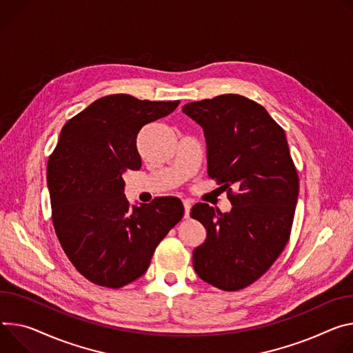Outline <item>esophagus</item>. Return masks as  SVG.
Masks as SVG:
<instances>
[{
    "instance_id": "1",
    "label": "esophagus",
    "mask_w": 353,
    "mask_h": 353,
    "mask_svg": "<svg viewBox=\"0 0 353 353\" xmlns=\"http://www.w3.org/2000/svg\"><path fill=\"white\" fill-rule=\"evenodd\" d=\"M183 205H184V216L188 218V216H190V210H191V203H190L188 200H185V201L183 203Z\"/></svg>"
}]
</instances>
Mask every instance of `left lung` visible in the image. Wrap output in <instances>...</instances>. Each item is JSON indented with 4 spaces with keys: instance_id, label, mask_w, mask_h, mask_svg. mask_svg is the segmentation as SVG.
<instances>
[{
    "instance_id": "8db88e82",
    "label": "left lung",
    "mask_w": 353,
    "mask_h": 353,
    "mask_svg": "<svg viewBox=\"0 0 353 353\" xmlns=\"http://www.w3.org/2000/svg\"><path fill=\"white\" fill-rule=\"evenodd\" d=\"M183 112L203 128L208 176L228 190L232 204L230 212L205 203L191 208V218L207 230L193 252V266L205 283L236 292L263 276L287 245L299 197L297 170L283 128L243 95L190 103Z\"/></svg>"
}]
</instances>
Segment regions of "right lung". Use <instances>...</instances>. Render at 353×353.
Returning <instances> with one entry per match:
<instances>
[{"mask_svg": "<svg viewBox=\"0 0 353 353\" xmlns=\"http://www.w3.org/2000/svg\"><path fill=\"white\" fill-rule=\"evenodd\" d=\"M179 104L112 94L63 126L48 160L53 227L73 266L94 284L119 288L139 279L184 215L176 197L131 207L123 194V173L142 166L139 131Z\"/></svg>", "mask_w": 353, "mask_h": 353, "instance_id": "1", "label": "right lung"}]
</instances>
